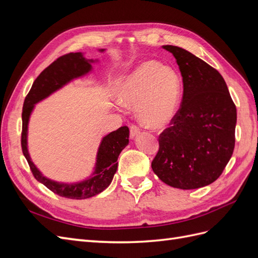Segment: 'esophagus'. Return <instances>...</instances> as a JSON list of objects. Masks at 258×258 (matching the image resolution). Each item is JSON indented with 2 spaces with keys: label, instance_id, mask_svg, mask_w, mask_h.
Returning a JSON list of instances; mask_svg holds the SVG:
<instances>
[{
  "label": "esophagus",
  "instance_id": "1",
  "mask_svg": "<svg viewBox=\"0 0 258 258\" xmlns=\"http://www.w3.org/2000/svg\"><path fill=\"white\" fill-rule=\"evenodd\" d=\"M140 134V128L137 124H131L130 126V138L135 139Z\"/></svg>",
  "mask_w": 258,
  "mask_h": 258
}]
</instances>
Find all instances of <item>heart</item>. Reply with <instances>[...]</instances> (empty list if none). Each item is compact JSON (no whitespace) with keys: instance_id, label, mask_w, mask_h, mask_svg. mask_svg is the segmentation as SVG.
<instances>
[{"instance_id":"obj_1","label":"heart","mask_w":258,"mask_h":258,"mask_svg":"<svg viewBox=\"0 0 258 258\" xmlns=\"http://www.w3.org/2000/svg\"><path fill=\"white\" fill-rule=\"evenodd\" d=\"M181 84L177 73L154 60L143 61L123 75L115 88V97L123 106H135L144 126L166 127L177 111Z\"/></svg>"}]
</instances>
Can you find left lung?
Wrapping results in <instances>:
<instances>
[{"mask_svg":"<svg viewBox=\"0 0 258 258\" xmlns=\"http://www.w3.org/2000/svg\"><path fill=\"white\" fill-rule=\"evenodd\" d=\"M183 77L182 103L159 136L152 169L174 188L195 189L220 177L235 148L237 108L223 76L191 52L162 46Z\"/></svg>","mask_w":258,"mask_h":258,"instance_id":"8db88e82","label":"left lung"}]
</instances>
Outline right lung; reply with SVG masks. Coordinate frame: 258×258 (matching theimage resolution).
I'll return each instance as SVG.
<instances>
[{
	"label": "right lung",
	"mask_w": 258,
	"mask_h": 258,
	"mask_svg": "<svg viewBox=\"0 0 258 258\" xmlns=\"http://www.w3.org/2000/svg\"><path fill=\"white\" fill-rule=\"evenodd\" d=\"M104 51V49H100ZM91 62L82 52H70L59 57L36 77L27 95L22 107L21 148L32 174L52 192L70 199H87L102 192L111 184L118 166V156L129 143V128L123 126L105 136L99 146L96 168L91 176L82 182L66 184L54 182L43 176L30 158L28 152V123L34 104L47 98L52 92L63 87L69 82L91 71Z\"/></svg>",
	"instance_id": "obj_1"
}]
</instances>
